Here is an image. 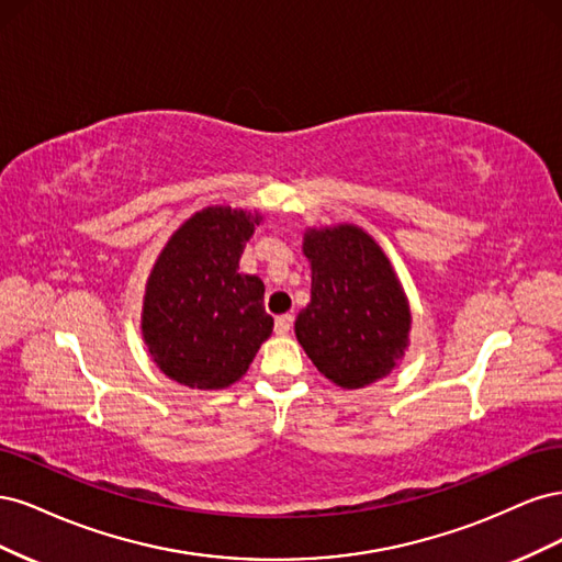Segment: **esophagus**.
<instances>
[{
  "label": "esophagus",
  "instance_id": "obj_1",
  "mask_svg": "<svg viewBox=\"0 0 562 562\" xmlns=\"http://www.w3.org/2000/svg\"><path fill=\"white\" fill-rule=\"evenodd\" d=\"M293 328V316L291 314H283V316H277L274 321V330L277 335H288Z\"/></svg>",
  "mask_w": 562,
  "mask_h": 562
}]
</instances>
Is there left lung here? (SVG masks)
<instances>
[{
  "label": "left lung",
  "instance_id": "1",
  "mask_svg": "<svg viewBox=\"0 0 562 562\" xmlns=\"http://www.w3.org/2000/svg\"><path fill=\"white\" fill-rule=\"evenodd\" d=\"M302 250L312 265V302L297 314V342L337 386L386 378L403 359L413 318L384 250L353 225L310 229Z\"/></svg>",
  "mask_w": 562,
  "mask_h": 562
}]
</instances>
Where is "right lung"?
Listing matches in <instances>:
<instances>
[{
  "label": "right lung",
  "instance_id": "obj_1",
  "mask_svg": "<svg viewBox=\"0 0 562 562\" xmlns=\"http://www.w3.org/2000/svg\"><path fill=\"white\" fill-rule=\"evenodd\" d=\"M260 213L209 206L168 239L147 279L143 339L166 378L190 389H225L246 375L274 318L265 283L239 274Z\"/></svg>",
  "mask_w": 562,
  "mask_h": 562
}]
</instances>
